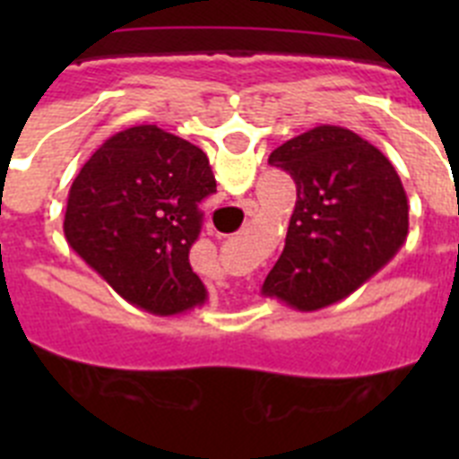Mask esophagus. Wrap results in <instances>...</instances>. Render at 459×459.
I'll return each instance as SVG.
<instances>
[{
  "label": "esophagus",
  "instance_id": "34e87169",
  "mask_svg": "<svg viewBox=\"0 0 459 459\" xmlns=\"http://www.w3.org/2000/svg\"><path fill=\"white\" fill-rule=\"evenodd\" d=\"M246 213H248V216H255V213H257V204H255L253 200L246 202Z\"/></svg>",
  "mask_w": 459,
  "mask_h": 459
}]
</instances>
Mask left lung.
Returning a JSON list of instances; mask_svg holds the SVG:
<instances>
[{
	"label": "left lung",
	"instance_id": "left-lung-1",
	"mask_svg": "<svg viewBox=\"0 0 459 459\" xmlns=\"http://www.w3.org/2000/svg\"><path fill=\"white\" fill-rule=\"evenodd\" d=\"M296 184L282 255L264 280L301 312L347 299L386 266L409 234V202L395 168L354 131L317 126L269 156Z\"/></svg>",
	"mask_w": 459,
	"mask_h": 459
}]
</instances>
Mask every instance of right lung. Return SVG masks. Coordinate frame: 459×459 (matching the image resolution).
<instances>
[{"mask_svg":"<svg viewBox=\"0 0 459 459\" xmlns=\"http://www.w3.org/2000/svg\"><path fill=\"white\" fill-rule=\"evenodd\" d=\"M211 193L216 179L200 147L158 126H133L82 165L64 237L121 299L160 317L179 315L206 301L188 253Z\"/></svg>","mask_w":459,"mask_h":459,"instance_id":"right-lung-1","label":"right lung"}]
</instances>
